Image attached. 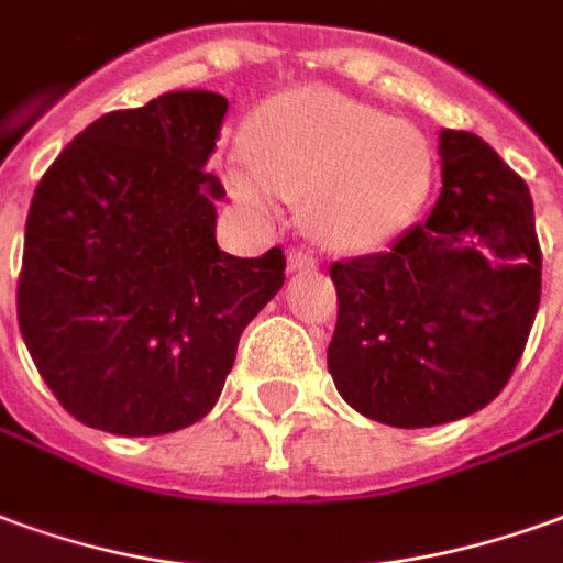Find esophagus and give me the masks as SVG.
<instances>
[{
  "label": "esophagus",
  "instance_id": "34e87169",
  "mask_svg": "<svg viewBox=\"0 0 563 563\" xmlns=\"http://www.w3.org/2000/svg\"><path fill=\"white\" fill-rule=\"evenodd\" d=\"M286 268H289V274H295V271L313 268V255H308V253H289V258H286Z\"/></svg>",
  "mask_w": 563,
  "mask_h": 563
}]
</instances>
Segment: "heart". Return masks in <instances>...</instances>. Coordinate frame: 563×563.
Wrapping results in <instances>:
<instances>
[{
  "mask_svg": "<svg viewBox=\"0 0 563 563\" xmlns=\"http://www.w3.org/2000/svg\"><path fill=\"white\" fill-rule=\"evenodd\" d=\"M423 133L332 90L280 93L255 112L246 155L228 167L231 195L271 216L308 198L310 222L338 246H372L408 225L427 200Z\"/></svg>",
  "mask_w": 563,
  "mask_h": 563,
  "instance_id": "1",
  "label": "heart"
}]
</instances>
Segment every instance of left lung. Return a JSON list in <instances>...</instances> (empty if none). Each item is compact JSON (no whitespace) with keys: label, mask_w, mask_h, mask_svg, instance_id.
I'll use <instances>...</instances> for the list:
<instances>
[{"label":"left lung","mask_w":563,"mask_h":563,"mask_svg":"<svg viewBox=\"0 0 563 563\" xmlns=\"http://www.w3.org/2000/svg\"><path fill=\"white\" fill-rule=\"evenodd\" d=\"M442 191L387 253L335 262L329 372L365 418L418 430L485 408L540 308L533 200L475 133H439Z\"/></svg>","instance_id":"left-lung-1"}]
</instances>
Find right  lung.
Wrapping results in <instances>:
<instances>
[{"instance_id": "right-lung-1", "label": "right lung", "mask_w": 563, "mask_h": 563, "mask_svg": "<svg viewBox=\"0 0 563 563\" xmlns=\"http://www.w3.org/2000/svg\"><path fill=\"white\" fill-rule=\"evenodd\" d=\"M225 112L213 90L109 112L35 186L18 322L57 402L93 430L198 423L243 329L286 280L280 246L238 258L216 243L225 188L207 161Z\"/></svg>"}]
</instances>
